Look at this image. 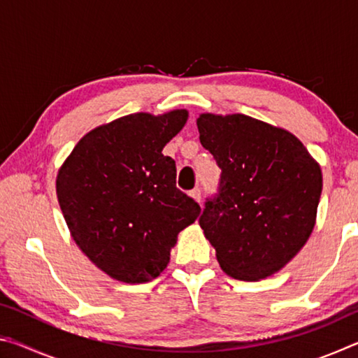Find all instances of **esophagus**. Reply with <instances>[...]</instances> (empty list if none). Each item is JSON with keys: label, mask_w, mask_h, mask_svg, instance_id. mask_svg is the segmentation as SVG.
<instances>
[{"label": "esophagus", "mask_w": 358, "mask_h": 358, "mask_svg": "<svg viewBox=\"0 0 358 358\" xmlns=\"http://www.w3.org/2000/svg\"><path fill=\"white\" fill-rule=\"evenodd\" d=\"M189 196L192 199H196L197 202H201L202 201V189H201V187H194L192 191H189Z\"/></svg>", "instance_id": "1"}]
</instances>
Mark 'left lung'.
<instances>
[{"label":"left lung","mask_w":358,"mask_h":358,"mask_svg":"<svg viewBox=\"0 0 358 358\" xmlns=\"http://www.w3.org/2000/svg\"><path fill=\"white\" fill-rule=\"evenodd\" d=\"M197 128L221 169L199 224L229 276L264 280L310 238L322 192L320 167L290 132L246 115L203 113Z\"/></svg>","instance_id":"1"}]
</instances>
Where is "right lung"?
I'll return each mask as SVG.
<instances>
[{
    "instance_id": "right-lung-1",
    "label": "right lung",
    "mask_w": 358,
    "mask_h": 358,
    "mask_svg": "<svg viewBox=\"0 0 358 358\" xmlns=\"http://www.w3.org/2000/svg\"><path fill=\"white\" fill-rule=\"evenodd\" d=\"M186 120V110L118 118L88 132L59 169L57 196L72 238L113 280L159 276L178 232L201 213L162 155Z\"/></svg>"
}]
</instances>
